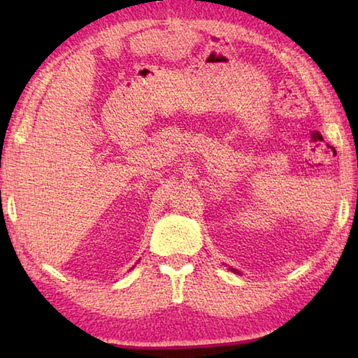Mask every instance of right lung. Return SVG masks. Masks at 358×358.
<instances>
[{
  "label": "right lung",
  "mask_w": 358,
  "mask_h": 358,
  "mask_svg": "<svg viewBox=\"0 0 358 358\" xmlns=\"http://www.w3.org/2000/svg\"><path fill=\"white\" fill-rule=\"evenodd\" d=\"M132 268H134V266H132Z\"/></svg>",
  "instance_id": "obj_1"
}]
</instances>
